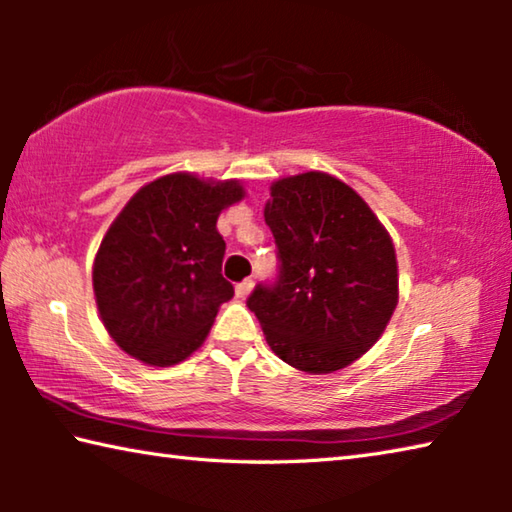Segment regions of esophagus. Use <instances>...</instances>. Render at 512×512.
Listing matches in <instances>:
<instances>
[{
  "mask_svg": "<svg viewBox=\"0 0 512 512\" xmlns=\"http://www.w3.org/2000/svg\"><path fill=\"white\" fill-rule=\"evenodd\" d=\"M253 287H255V282L253 280H244V282H239L237 284V298H241V300H246L248 296H250V291H253Z\"/></svg>",
  "mask_w": 512,
  "mask_h": 512,
  "instance_id": "34e87169",
  "label": "esophagus"
}]
</instances>
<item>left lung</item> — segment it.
<instances>
[{
    "label": "left lung",
    "mask_w": 512,
    "mask_h": 512,
    "mask_svg": "<svg viewBox=\"0 0 512 512\" xmlns=\"http://www.w3.org/2000/svg\"><path fill=\"white\" fill-rule=\"evenodd\" d=\"M264 219L280 271L246 305L268 345L311 375L350 366L384 334L397 305L386 228L352 187L320 171L273 183Z\"/></svg>",
    "instance_id": "left-lung-1"
}]
</instances>
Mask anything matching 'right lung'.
<instances>
[{
    "label": "right lung",
    "instance_id": "1",
    "mask_svg": "<svg viewBox=\"0 0 512 512\" xmlns=\"http://www.w3.org/2000/svg\"><path fill=\"white\" fill-rule=\"evenodd\" d=\"M241 198L239 180L169 173L126 203L92 268L101 320L121 350L164 368L201 348L216 311L235 296L221 273L216 219Z\"/></svg>",
    "mask_w": 512,
    "mask_h": 512
}]
</instances>
